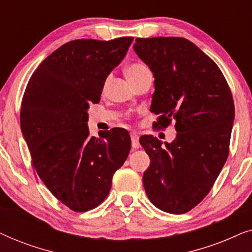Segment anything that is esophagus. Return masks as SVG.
<instances>
[{
    "instance_id": "obj_1",
    "label": "esophagus",
    "mask_w": 252,
    "mask_h": 252,
    "mask_svg": "<svg viewBox=\"0 0 252 252\" xmlns=\"http://www.w3.org/2000/svg\"><path fill=\"white\" fill-rule=\"evenodd\" d=\"M130 140H132V147L134 149H139L140 148L139 135H137L136 133H130Z\"/></svg>"
}]
</instances>
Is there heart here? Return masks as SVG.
Returning <instances> with one entry per match:
<instances>
[{
	"label": "heart",
	"instance_id": "b5f03b06",
	"mask_svg": "<svg viewBox=\"0 0 252 252\" xmlns=\"http://www.w3.org/2000/svg\"><path fill=\"white\" fill-rule=\"evenodd\" d=\"M147 72H149V68L147 67V65H144L143 63H140V62H135V63L129 64L128 66L126 67V75L132 84L139 80L143 74L147 73ZM106 85H108V79L104 81V86H103V88H105Z\"/></svg>",
	"mask_w": 252,
	"mask_h": 252
}]
</instances>
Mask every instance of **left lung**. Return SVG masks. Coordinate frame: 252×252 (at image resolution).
<instances>
[{
    "mask_svg": "<svg viewBox=\"0 0 252 252\" xmlns=\"http://www.w3.org/2000/svg\"><path fill=\"white\" fill-rule=\"evenodd\" d=\"M134 50L153 71L155 128L174 123L172 143L140 139L150 166L143 186L161 211L182 215L209 194L229 154L235 116L232 92L215 62L184 37H137Z\"/></svg>",
    "mask_w": 252,
    "mask_h": 252,
    "instance_id": "1",
    "label": "left lung"
}]
</instances>
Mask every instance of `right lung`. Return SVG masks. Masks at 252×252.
<instances>
[{"label":"right lung","instance_id":"right-lung-1","mask_svg":"<svg viewBox=\"0 0 252 252\" xmlns=\"http://www.w3.org/2000/svg\"><path fill=\"white\" fill-rule=\"evenodd\" d=\"M133 39L70 41L37 66L24 93L20 127L33 167L51 194L75 212L104 201L129 154L126 129L89 136L87 109L99 102L106 77Z\"/></svg>","mask_w":252,"mask_h":252}]
</instances>
